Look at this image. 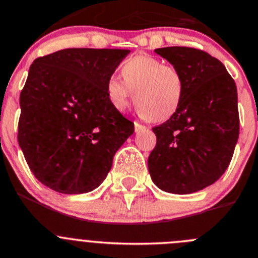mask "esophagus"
<instances>
[{"mask_svg": "<svg viewBox=\"0 0 258 258\" xmlns=\"http://www.w3.org/2000/svg\"><path fill=\"white\" fill-rule=\"evenodd\" d=\"M146 127L144 126V124H141V123H139V122H135V131L136 132H140V131H143V130H145Z\"/></svg>", "mask_w": 258, "mask_h": 258, "instance_id": "esophagus-1", "label": "esophagus"}]
</instances>
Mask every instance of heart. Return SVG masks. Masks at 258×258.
<instances>
[{
    "mask_svg": "<svg viewBox=\"0 0 258 258\" xmlns=\"http://www.w3.org/2000/svg\"><path fill=\"white\" fill-rule=\"evenodd\" d=\"M123 81L108 79L107 96L113 108L124 112L135 93L139 112L153 121H165L179 108L183 98L182 75L172 64L151 56H135L121 69Z\"/></svg>",
    "mask_w": 258,
    "mask_h": 258,
    "instance_id": "obj_1",
    "label": "heart"
}]
</instances>
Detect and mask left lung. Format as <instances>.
Wrapping results in <instances>:
<instances>
[{"label": "left lung", "mask_w": 258, "mask_h": 258, "mask_svg": "<svg viewBox=\"0 0 258 258\" xmlns=\"http://www.w3.org/2000/svg\"><path fill=\"white\" fill-rule=\"evenodd\" d=\"M156 54L178 69L184 83L177 112L153 131L148 159L151 179L175 195L201 191L224 174L239 136L234 80L215 57L188 47H165Z\"/></svg>", "instance_id": "obj_1"}]
</instances>
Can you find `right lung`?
Here are the masks:
<instances>
[{"instance_id":"obj_1","label":"right lung","mask_w":258,"mask_h":258,"mask_svg":"<svg viewBox=\"0 0 258 258\" xmlns=\"http://www.w3.org/2000/svg\"><path fill=\"white\" fill-rule=\"evenodd\" d=\"M128 49L67 48L33 62L20 94L18 140L40 183L86 194L105 179L135 127L113 108L107 81Z\"/></svg>"}]
</instances>
